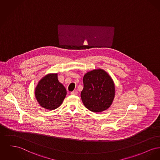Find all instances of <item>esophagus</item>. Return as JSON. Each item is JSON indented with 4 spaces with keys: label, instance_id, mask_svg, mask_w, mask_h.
<instances>
[{
    "label": "esophagus",
    "instance_id": "obj_1",
    "mask_svg": "<svg viewBox=\"0 0 160 160\" xmlns=\"http://www.w3.org/2000/svg\"><path fill=\"white\" fill-rule=\"evenodd\" d=\"M71 95H75L77 94V91H72V92H71Z\"/></svg>",
    "mask_w": 160,
    "mask_h": 160
}]
</instances>
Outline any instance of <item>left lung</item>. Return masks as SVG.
<instances>
[{"instance_id": "1", "label": "left lung", "mask_w": 160, "mask_h": 160, "mask_svg": "<svg viewBox=\"0 0 160 160\" xmlns=\"http://www.w3.org/2000/svg\"><path fill=\"white\" fill-rule=\"evenodd\" d=\"M81 98L85 107L93 112L108 109L115 97V85L112 78L102 69L88 72L83 77Z\"/></svg>"}]
</instances>
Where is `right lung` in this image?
Here are the masks:
<instances>
[{"mask_svg":"<svg viewBox=\"0 0 160 160\" xmlns=\"http://www.w3.org/2000/svg\"><path fill=\"white\" fill-rule=\"evenodd\" d=\"M66 95L64 86L59 82L57 74H48L38 83L35 95L38 103L43 108L54 110L58 108Z\"/></svg>","mask_w":160,"mask_h":160,"instance_id":"1","label":"right lung"}]
</instances>
